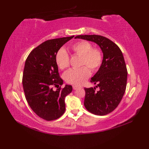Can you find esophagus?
Masks as SVG:
<instances>
[{
  "instance_id": "esophagus-1",
  "label": "esophagus",
  "mask_w": 149,
  "mask_h": 149,
  "mask_svg": "<svg viewBox=\"0 0 149 149\" xmlns=\"http://www.w3.org/2000/svg\"><path fill=\"white\" fill-rule=\"evenodd\" d=\"M79 88V87L78 86H75V85H74V86H73V89H74V90H77Z\"/></svg>"
}]
</instances>
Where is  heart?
I'll use <instances>...</instances> for the list:
<instances>
[{
    "label": "heart",
    "mask_w": 149,
    "mask_h": 149,
    "mask_svg": "<svg viewBox=\"0 0 149 149\" xmlns=\"http://www.w3.org/2000/svg\"><path fill=\"white\" fill-rule=\"evenodd\" d=\"M70 50L74 55L81 56L80 66L77 69H72L65 74V80L69 84L81 86L90 76L91 72H96L102 64L103 53L98 47H93L90 42L81 40L73 44ZM56 63L61 70H65L70 65V57L64 49H61L56 54Z\"/></svg>",
    "instance_id": "obj_1"
}]
</instances>
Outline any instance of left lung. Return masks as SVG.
I'll use <instances>...</instances> for the list:
<instances>
[{
  "instance_id": "left-lung-1",
  "label": "left lung",
  "mask_w": 149,
  "mask_h": 149,
  "mask_svg": "<svg viewBox=\"0 0 149 149\" xmlns=\"http://www.w3.org/2000/svg\"><path fill=\"white\" fill-rule=\"evenodd\" d=\"M75 38L91 41L102 49L104 58L99 71L91 78L96 88H84V104L88 111L103 116L112 112L118 106L127 86V70L124 58L118 46L100 35H79Z\"/></svg>"
}]
</instances>
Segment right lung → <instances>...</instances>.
<instances>
[{
    "instance_id": "add662e5",
    "label": "right lung",
    "mask_w": 149,
    "mask_h": 149,
    "mask_svg": "<svg viewBox=\"0 0 149 149\" xmlns=\"http://www.w3.org/2000/svg\"><path fill=\"white\" fill-rule=\"evenodd\" d=\"M74 36L45 41L30 52L25 63L22 77L25 97L33 111L47 121L63 115L65 98L72 91L70 85L61 87L63 81L55 58L59 49ZM53 87L58 90L54 91Z\"/></svg>"
}]
</instances>
